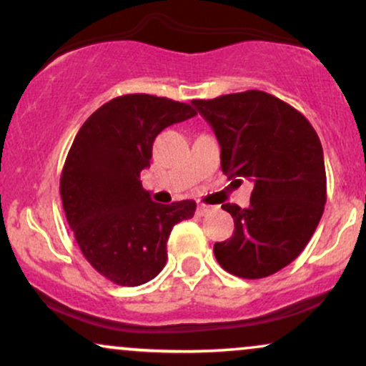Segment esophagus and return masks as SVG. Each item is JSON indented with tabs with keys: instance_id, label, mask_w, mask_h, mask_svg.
Here are the masks:
<instances>
[{
	"instance_id": "1",
	"label": "esophagus",
	"mask_w": 366,
	"mask_h": 366,
	"mask_svg": "<svg viewBox=\"0 0 366 366\" xmlns=\"http://www.w3.org/2000/svg\"><path fill=\"white\" fill-rule=\"evenodd\" d=\"M212 212V207H207V204H197V208H196V213L199 217H203V215H207V213H209Z\"/></svg>"
}]
</instances>
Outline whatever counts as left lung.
<instances>
[{"instance_id": "obj_1", "label": "left lung", "mask_w": 366, "mask_h": 366, "mask_svg": "<svg viewBox=\"0 0 366 366\" xmlns=\"http://www.w3.org/2000/svg\"><path fill=\"white\" fill-rule=\"evenodd\" d=\"M192 104L212 125L222 170L254 184L249 207L225 203L232 237L215 242L229 274L263 279L282 270L312 239L327 201L322 142L305 115L263 91L234 92Z\"/></svg>"}]
</instances>
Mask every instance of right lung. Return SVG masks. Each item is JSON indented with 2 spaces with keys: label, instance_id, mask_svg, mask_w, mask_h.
Returning a JSON list of instances; mask_svg holds the SVG:
<instances>
[{
  "label": "right lung",
  "instance_id": "1",
  "mask_svg": "<svg viewBox=\"0 0 366 366\" xmlns=\"http://www.w3.org/2000/svg\"><path fill=\"white\" fill-rule=\"evenodd\" d=\"M194 115L187 103L125 94L98 108L75 136L60 179L63 209L82 254L113 284L154 279L172 227L194 215L192 199L154 203L141 184L158 134Z\"/></svg>",
  "mask_w": 366,
  "mask_h": 366
}]
</instances>
